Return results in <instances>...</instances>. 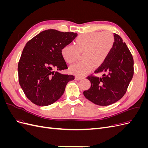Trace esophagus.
<instances>
[{"label":"esophagus","instance_id":"esophagus-1","mask_svg":"<svg viewBox=\"0 0 148 148\" xmlns=\"http://www.w3.org/2000/svg\"><path fill=\"white\" fill-rule=\"evenodd\" d=\"M83 78V77H78V76H76V77H75L76 80H81Z\"/></svg>","mask_w":148,"mask_h":148}]
</instances>
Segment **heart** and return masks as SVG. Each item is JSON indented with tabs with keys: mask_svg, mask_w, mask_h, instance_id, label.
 <instances>
[{
	"mask_svg": "<svg viewBox=\"0 0 148 148\" xmlns=\"http://www.w3.org/2000/svg\"><path fill=\"white\" fill-rule=\"evenodd\" d=\"M115 39L109 31L91 32L79 35L75 40V46L68 44L62 48L61 53L66 63L73 64L79 53H83L84 61L70 67V71L79 77H83L95 65L101 66L107 60L113 49Z\"/></svg>",
	"mask_w": 148,
	"mask_h": 148,
	"instance_id": "heart-1",
	"label": "heart"
}]
</instances>
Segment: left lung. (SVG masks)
<instances>
[{
  "mask_svg": "<svg viewBox=\"0 0 148 148\" xmlns=\"http://www.w3.org/2000/svg\"><path fill=\"white\" fill-rule=\"evenodd\" d=\"M113 49L106 62L95 71L104 73L102 78L88 77L91 87L83 92L84 97L94 104L101 106L112 104L120 100L127 91L133 76L134 62L120 36L114 33Z\"/></svg>",
  "mask_w": 148,
  "mask_h": 148,
  "instance_id": "8db88e82",
  "label": "left lung"
}]
</instances>
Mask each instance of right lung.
<instances>
[{"label":"right lung","instance_id":"right-lung-1","mask_svg":"<svg viewBox=\"0 0 148 148\" xmlns=\"http://www.w3.org/2000/svg\"><path fill=\"white\" fill-rule=\"evenodd\" d=\"M77 33L43 31L25 45L18 65L19 83L28 99L39 106L59 100L73 75L60 73L68 69L61 51L77 36ZM53 69L58 70L55 72Z\"/></svg>","mask_w":148,"mask_h":148}]
</instances>
